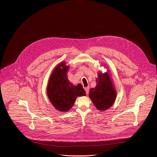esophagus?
I'll return each mask as SVG.
<instances>
[{
  "instance_id": "1",
  "label": "esophagus",
  "mask_w": 157,
  "mask_h": 157,
  "mask_svg": "<svg viewBox=\"0 0 157 157\" xmlns=\"http://www.w3.org/2000/svg\"><path fill=\"white\" fill-rule=\"evenodd\" d=\"M84 90H85V91L86 92V94L87 95L89 94V87H85Z\"/></svg>"
}]
</instances>
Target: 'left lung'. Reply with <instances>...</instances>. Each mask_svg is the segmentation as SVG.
Listing matches in <instances>:
<instances>
[{
  "label": "left lung",
  "instance_id": "left-lung-1",
  "mask_svg": "<svg viewBox=\"0 0 157 157\" xmlns=\"http://www.w3.org/2000/svg\"><path fill=\"white\" fill-rule=\"evenodd\" d=\"M89 95L99 110H106L113 105L117 93L107 73L98 74L96 86L90 90Z\"/></svg>",
  "mask_w": 157,
  "mask_h": 157
}]
</instances>
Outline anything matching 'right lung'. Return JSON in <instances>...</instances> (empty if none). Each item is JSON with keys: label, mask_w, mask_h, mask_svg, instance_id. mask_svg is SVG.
Returning <instances> with one entry per match:
<instances>
[{"label": "right lung", "mask_w": 157, "mask_h": 157, "mask_svg": "<svg viewBox=\"0 0 157 157\" xmlns=\"http://www.w3.org/2000/svg\"><path fill=\"white\" fill-rule=\"evenodd\" d=\"M68 70V67H65L63 63L58 65L52 73L47 86L50 101L56 109L61 112L69 110L77 97L86 95L81 84L75 86L68 81L67 75Z\"/></svg>", "instance_id": "add662e5"}]
</instances>
